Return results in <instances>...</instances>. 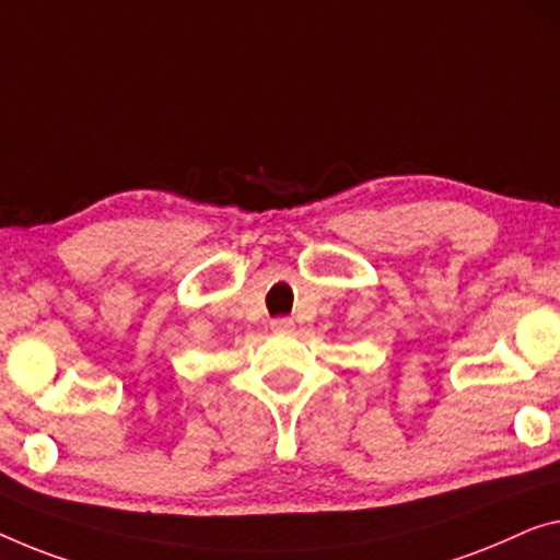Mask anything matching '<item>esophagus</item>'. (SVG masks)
Listing matches in <instances>:
<instances>
[{
    "label": "esophagus",
    "mask_w": 560,
    "mask_h": 560,
    "mask_svg": "<svg viewBox=\"0 0 560 560\" xmlns=\"http://www.w3.org/2000/svg\"><path fill=\"white\" fill-rule=\"evenodd\" d=\"M271 329L287 334V331L294 329V319H289V316H277V319L271 322Z\"/></svg>",
    "instance_id": "1"
}]
</instances>
